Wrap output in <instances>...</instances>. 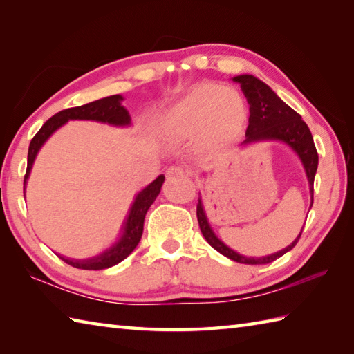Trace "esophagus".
<instances>
[{"instance_id":"obj_1","label":"esophagus","mask_w":354,"mask_h":354,"mask_svg":"<svg viewBox=\"0 0 354 354\" xmlns=\"http://www.w3.org/2000/svg\"><path fill=\"white\" fill-rule=\"evenodd\" d=\"M167 175L169 176H181V175H189V171L183 169L181 165H171V167L167 169Z\"/></svg>"}]
</instances>
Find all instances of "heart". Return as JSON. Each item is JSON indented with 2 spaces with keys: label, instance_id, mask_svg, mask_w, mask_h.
<instances>
[{
  "label": "heart",
  "instance_id": "1",
  "mask_svg": "<svg viewBox=\"0 0 354 354\" xmlns=\"http://www.w3.org/2000/svg\"><path fill=\"white\" fill-rule=\"evenodd\" d=\"M250 122V106L236 88L201 82L165 109L158 127L170 141L193 138L199 153L221 152L242 137Z\"/></svg>",
  "mask_w": 354,
  "mask_h": 354
}]
</instances>
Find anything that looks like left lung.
Listing matches in <instances>:
<instances>
[{
    "instance_id": "8db88e82",
    "label": "left lung",
    "mask_w": 354,
    "mask_h": 354,
    "mask_svg": "<svg viewBox=\"0 0 354 354\" xmlns=\"http://www.w3.org/2000/svg\"><path fill=\"white\" fill-rule=\"evenodd\" d=\"M232 80L237 82L240 85L248 103H250V123H248L246 127V138L243 141V145H250V142L261 140H280L284 141L286 145H289L298 153L299 160H301L304 165L307 179H309L310 184L313 204V181L315 173H317L318 169V152L317 147H315L309 126L303 122L301 115H299L298 112L288 106L281 99H278L272 89L266 84H263L257 77L250 76V74H242V76H236ZM196 214L202 236L205 237L207 242L212 245L217 252L225 255V257H228L237 263H243V265H268V263H272L274 260L280 259L281 255L290 251L292 248L298 243V240L301 237L303 232H299V236L293 240L292 245L284 248L283 251L268 255V257L263 259H251L230 250L227 245H223L221 240L214 236V232L209 228V225L207 222L201 199L196 207Z\"/></svg>"
}]
</instances>
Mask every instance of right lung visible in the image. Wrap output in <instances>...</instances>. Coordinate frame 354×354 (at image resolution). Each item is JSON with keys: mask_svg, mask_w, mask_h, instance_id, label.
Listing matches in <instances>:
<instances>
[{"mask_svg": "<svg viewBox=\"0 0 354 354\" xmlns=\"http://www.w3.org/2000/svg\"><path fill=\"white\" fill-rule=\"evenodd\" d=\"M122 103H123V97L117 94V95L104 97V99L95 100L91 103L82 104V106L64 109L53 115L51 118H48L41 129L37 131V133L32 138V141H30L24 184L27 183L28 173L32 170L33 161L37 152H39L41 146L44 145L45 140H47L50 135L57 129V127L65 124L68 120H95V122L111 123L117 126L129 124L131 115L129 112L124 109V106H122ZM162 183H164V176L160 175L152 184L147 185L145 190L138 193V196L135 198V202L131 208V213L124 222L123 236L114 246L111 248L109 251L103 252L102 255H99V257L89 259L85 261H73L70 259H64V257L61 259L65 263H68V265L73 268L85 269V270L106 269L124 260L127 255L137 248L140 242L141 234H142V225H145V216L147 213L149 207L153 204V201L156 199L158 194H160Z\"/></svg>", "mask_w": 354, "mask_h": 354, "instance_id": "right-lung-1", "label": "right lung"}]
</instances>
